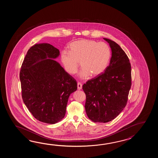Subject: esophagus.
Wrapping results in <instances>:
<instances>
[{
	"mask_svg": "<svg viewBox=\"0 0 158 158\" xmlns=\"http://www.w3.org/2000/svg\"><path fill=\"white\" fill-rule=\"evenodd\" d=\"M82 84L80 83V82H78L77 84V89L78 90H81V89H82Z\"/></svg>",
	"mask_w": 158,
	"mask_h": 158,
	"instance_id": "obj_1",
	"label": "esophagus"
}]
</instances>
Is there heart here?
<instances>
[{
	"instance_id": "b5f03b06",
	"label": "heart",
	"mask_w": 158,
	"mask_h": 158,
	"mask_svg": "<svg viewBox=\"0 0 158 158\" xmlns=\"http://www.w3.org/2000/svg\"><path fill=\"white\" fill-rule=\"evenodd\" d=\"M111 52L107 44L90 40L72 42L69 51H63L60 60L65 71L73 75L77 73L79 63L82 68L79 77L87 79L91 75L98 76L103 73L110 63Z\"/></svg>"
}]
</instances>
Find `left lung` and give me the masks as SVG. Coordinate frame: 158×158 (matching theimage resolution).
<instances>
[{
    "mask_svg": "<svg viewBox=\"0 0 158 158\" xmlns=\"http://www.w3.org/2000/svg\"><path fill=\"white\" fill-rule=\"evenodd\" d=\"M107 42L112 52L104 73L84 84L85 111L94 123H107L116 118L126 106L131 85V65L127 54L113 40Z\"/></svg>",
    "mask_w": 158,
    "mask_h": 158,
    "instance_id": "obj_1",
    "label": "left lung"
}]
</instances>
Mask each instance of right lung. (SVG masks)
I'll return each mask as SVG.
<instances>
[{"label": "right lung", "instance_id": "1", "mask_svg": "<svg viewBox=\"0 0 158 158\" xmlns=\"http://www.w3.org/2000/svg\"><path fill=\"white\" fill-rule=\"evenodd\" d=\"M60 51L47 43L27 52L20 73L22 97L39 121L54 124L65 116L68 99L77 89L76 81L55 60Z\"/></svg>", "mask_w": 158, "mask_h": 158}]
</instances>
